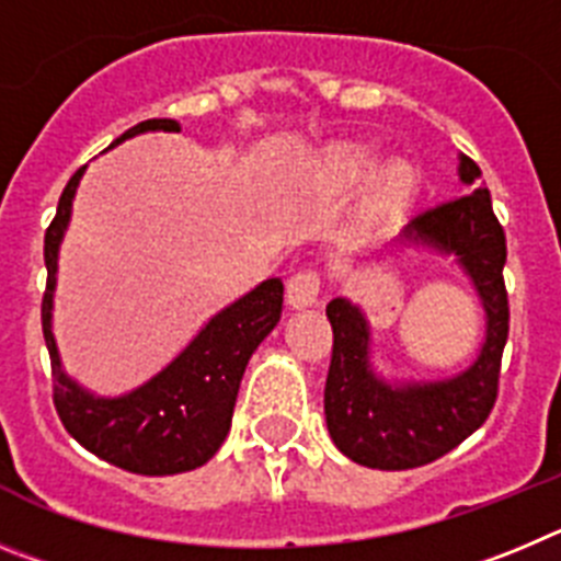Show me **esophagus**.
I'll list each match as a JSON object with an SVG mask.
<instances>
[{"label":"esophagus","mask_w":561,"mask_h":561,"mask_svg":"<svg viewBox=\"0 0 561 561\" xmlns=\"http://www.w3.org/2000/svg\"><path fill=\"white\" fill-rule=\"evenodd\" d=\"M318 293H321V274L316 268H301L287 279V305L296 310L316 305Z\"/></svg>","instance_id":"34e87169"}]
</instances>
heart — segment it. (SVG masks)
<instances>
[{
	"mask_svg": "<svg viewBox=\"0 0 561 561\" xmlns=\"http://www.w3.org/2000/svg\"><path fill=\"white\" fill-rule=\"evenodd\" d=\"M341 164H343V170H346V175H350V179H366V175L375 170V156L368 153V150L357 148V145H352V148H346L341 153ZM411 186H413L411 170H408V168H391V170H386V173L380 175V184H377V195H380V201L386 206H397V204H402V201L408 198Z\"/></svg>",
	"mask_w": 561,
	"mask_h": 561,
	"instance_id": "1",
	"label": "heart"
}]
</instances>
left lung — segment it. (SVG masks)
<instances>
[{"mask_svg":"<svg viewBox=\"0 0 561 561\" xmlns=\"http://www.w3.org/2000/svg\"><path fill=\"white\" fill-rule=\"evenodd\" d=\"M463 195L431 206L402 229V240L456 256L486 310L481 355L453 380L388 386L368 363V324L360 307L332 299V360L324 388L327 427L337 450L371 469H413L456 450L492 413L508 337V293L503 282L506 234L494 218L481 168L458 164Z\"/></svg>","mask_w":561,"mask_h":561,"instance_id":"1","label":"left lung"}]
</instances>
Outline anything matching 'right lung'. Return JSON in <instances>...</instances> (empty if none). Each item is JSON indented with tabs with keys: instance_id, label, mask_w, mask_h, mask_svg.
I'll use <instances>...</instances> for the list:
<instances>
[{
	"instance_id": "1",
	"label": "right lung",
	"mask_w": 561,
	"mask_h": 561,
	"mask_svg": "<svg viewBox=\"0 0 561 561\" xmlns=\"http://www.w3.org/2000/svg\"><path fill=\"white\" fill-rule=\"evenodd\" d=\"M145 130H181L175 119H145L119 136L130 139ZM85 168L69 179L53 224L44 234L47 290L42 327L53 360V402L69 436L85 450L136 476H179L204 467L220 450L231 427L237 391L254 350L282 316V279H265L211 318L195 341L161 368L153 380L125 397H94L69 380L60 368L53 337V290L58 274V245L72 215L75 190Z\"/></svg>"
}]
</instances>
